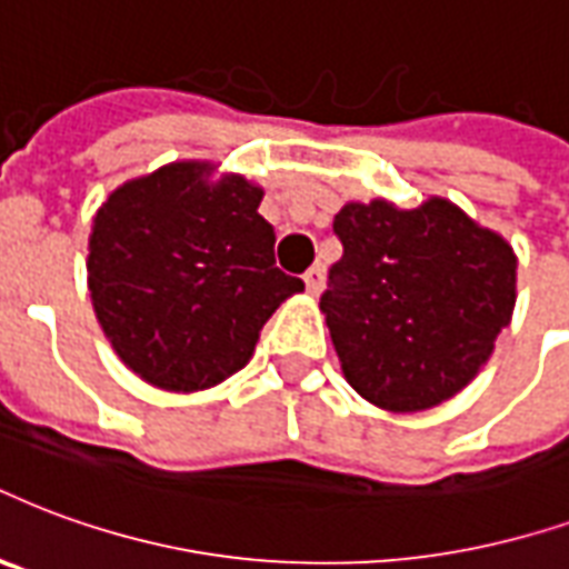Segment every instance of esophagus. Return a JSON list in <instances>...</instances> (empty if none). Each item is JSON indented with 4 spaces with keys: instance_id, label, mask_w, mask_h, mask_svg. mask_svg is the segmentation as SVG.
Instances as JSON below:
<instances>
[{
    "instance_id": "1",
    "label": "esophagus",
    "mask_w": 569,
    "mask_h": 569,
    "mask_svg": "<svg viewBox=\"0 0 569 569\" xmlns=\"http://www.w3.org/2000/svg\"><path fill=\"white\" fill-rule=\"evenodd\" d=\"M305 283H307V292H310V296H317L319 289L326 286V268H322V264H313V268L305 273Z\"/></svg>"
}]
</instances>
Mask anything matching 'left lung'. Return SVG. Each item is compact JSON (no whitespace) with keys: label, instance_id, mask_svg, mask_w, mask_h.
<instances>
[{"label":"left lung","instance_id":"obj_1","mask_svg":"<svg viewBox=\"0 0 569 569\" xmlns=\"http://www.w3.org/2000/svg\"><path fill=\"white\" fill-rule=\"evenodd\" d=\"M319 298L349 386L391 413L449 401L486 365L516 307V256L446 199L347 204Z\"/></svg>","mask_w":569,"mask_h":569}]
</instances>
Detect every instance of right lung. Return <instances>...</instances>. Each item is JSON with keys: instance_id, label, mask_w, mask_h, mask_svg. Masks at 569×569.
Masks as SVG:
<instances>
[{"instance_id": "obj_1", "label": "right lung", "mask_w": 569, "mask_h": 569, "mask_svg": "<svg viewBox=\"0 0 569 569\" xmlns=\"http://www.w3.org/2000/svg\"><path fill=\"white\" fill-rule=\"evenodd\" d=\"M204 162L129 180L90 234V296L117 356L168 391L217 386L250 361L259 331L305 289L273 262L262 189L210 183Z\"/></svg>"}]
</instances>
